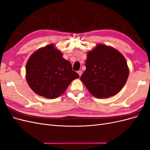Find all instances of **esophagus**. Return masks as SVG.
<instances>
[{
    "mask_svg": "<svg viewBox=\"0 0 150 150\" xmlns=\"http://www.w3.org/2000/svg\"><path fill=\"white\" fill-rule=\"evenodd\" d=\"M78 74L79 75V76H81V75H82L83 72H82V71H81V70H79V71H78Z\"/></svg>",
    "mask_w": 150,
    "mask_h": 150,
    "instance_id": "esophagus-1",
    "label": "esophagus"
}]
</instances>
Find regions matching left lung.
I'll list each match as a JSON object with an SVG mask.
<instances>
[{
  "label": "left lung",
  "mask_w": 150,
  "mask_h": 150,
  "mask_svg": "<svg viewBox=\"0 0 150 150\" xmlns=\"http://www.w3.org/2000/svg\"><path fill=\"white\" fill-rule=\"evenodd\" d=\"M87 56L86 69L80 79L89 93L97 98L119 93L129 75L125 57L115 48L102 44L89 51Z\"/></svg>",
  "instance_id": "8db88e82"
}]
</instances>
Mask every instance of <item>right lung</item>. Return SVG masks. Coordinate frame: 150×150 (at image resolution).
<instances>
[{"instance_id":"1","label":"right lung","mask_w":150,"mask_h":150,"mask_svg":"<svg viewBox=\"0 0 150 150\" xmlns=\"http://www.w3.org/2000/svg\"><path fill=\"white\" fill-rule=\"evenodd\" d=\"M26 80L39 96L55 99L65 92L72 81L79 78L62 54L49 44L32 54L26 64Z\"/></svg>"}]
</instances>
